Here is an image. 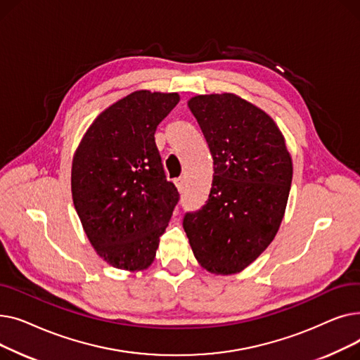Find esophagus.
Instances as JSON below:
<instances>
[{
    "label": "esophagus",
    "mask_w": 360,
    "mask_h": 360,
    "mask_svg": "<svg viewBox=\"0 0 360 360\" xmlns=\"http://www.w3.org/2000/svg\"><path fill=\"white\" fill-rule=\"evenodd\" d=\"M175 185H176V188H178V191H182L184 190V184H185V179L181 176V178H176L175 181Z\"/></svg>",
    "instance_id": "34e87169"
}]
</instances>
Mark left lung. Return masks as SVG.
<instances>
[{"label": "left lung", "mask_w": 360, "mask_h": 360, "mask_svg": "<svg viewBox=\"0 0 360 360\" xmlns=\"http://www.w3.org/2000/svg\"><path fill=\"white\" fill-rule=\"evenodd\" d=\"M209 144L214 174L205 205L186 213L184 231L200 266L231 276L274 239L289 198L292 156L274 120L233 93L188 101Z\"/></svg>", "instance_id": "1"}]
</instances>
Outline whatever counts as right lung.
I'll list each match as a JSON object with an SVG mask.
<instances>
[{"label":"right lung","instance_id":"add662e5","mask_svg":"<svg viewBox=\"0 0 360 360\" xmlns=\"http://www.w3.org/2000/svg\"><path fill=\"white\" fill-rule=\"evenodd\" d=\"M178 93L136 90L102 110L71 165V194L83 231L109 266L141 271L155 261L179 200L155 143Z\"/></svg>","mask_w":360,"mask_h":360}]
</instances>
